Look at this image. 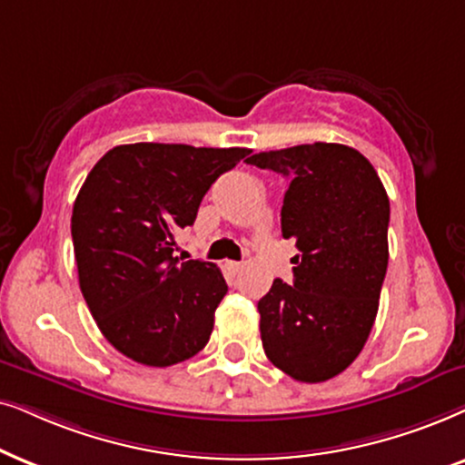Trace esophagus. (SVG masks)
Returning a JSON list of instances; mask_svg holds the SVG:
<instances>
[{"mask_svg": "<svg viewBox=\"0 0 465 465\" xmlns=\"http://www.w3.org/2000/svg\"><path fill=\"white\" fill-rule=\"evenodd\" d=\"M225 268H227V272H232V274H240V272H242V263L225 262Z\"/></svg>", "mask_w": 465, "mask_h": 465, "instance_id": "esophagus-1", "label": "esophagus"}]
</instances>
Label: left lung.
Wrapping results in <instances>:
<instances>
[{
    "label": "left lung",
    "instance_id": "1",
    "mask_svg": "<svg viewBox=\"0 0 465 465\" xmlns=\"http://www.w3.org/2000/svg\"><path fill=\"white\" fill-rule=\"evenodd\" d=\"M246 163L289 181L282 238L297 246L293 282L259 300L268 359L291 379L330 381L355 361L372 331L389 263V197L372 163L344 144L257 153Z\"/></svg>",
    "mask_w": 465,
    "mask_h": 465
}]
</instances>
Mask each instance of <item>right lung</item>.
I'll return each mask as SVG.
<instances>
[{"instance_id":"add662e5","label":"right lung","mask_w":465,"mask_h":465,"mask_svg":"<svg viewBox=\"0 0 465 465\" xmlns=\"http://www.w3.org/2000/svg\"><path fill=\"white\" fill-rule=\"evenodd\" d=\"M249 148L114 146L93 165L72 210L78 282L99 331L142 366L168 368L200 352L227 293L210 262L174 257L178 229Z\"/></svg>"}]
</instances>
